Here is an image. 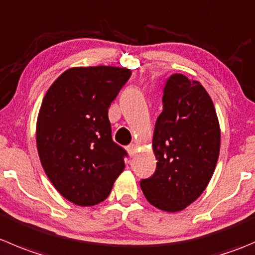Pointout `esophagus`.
<instances>
[{"mask_svg":"<svg viewBox=\"0 0 255 255\" xmlns=\"http://www.w3.org/2000/svg\"><path fill=\"white\" fill-rule=\"evenodd\" d=\"M127 150H128V153H129L130 157H133V155H135V153H137V144L132 143V144L128 145Z\"/></svg>","mask_w":255,"mask_h":255,"instance_id":"esophagus-1","label":"esophagus"}]
</instances>
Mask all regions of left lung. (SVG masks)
<instances>
[{
  "label": "left lung",
  "mask_w": 255,
  "mask_h": 255,
  "mask_svg": "<svg viewBox=\"0 0 255 255\" xmlns=\"http://www.w3.org/2000/svg\"><path fill=\"white\" fill-rule=\"evenodd\" d=\"M162 101L152 144L157 168L140 180V188L152 206L174 213L208 185L219 157L221 128L212 98L198 81L172 75Z\"/></svg>",
  "instance_id": "1"
}]
</instances>
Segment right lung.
Wrapping results in <instances>:
<instances>
[{"label":"right lung","mask_w":255,"mask_h":255,"mask_svg":"<svg viewBox=\"0 0 255 255\" xmlns=\"http://www.w3.org/2000/svg\"><path fill=\"white\" fill-rule=\"evenodd\" d=\"M132 71L73 67L48 88L36 127L41 164L53 187L81 207L101 203L125 169L127 152L112 139L108 108Z\"/></svg>","instance_id":"add662e5"}]
</instances>
